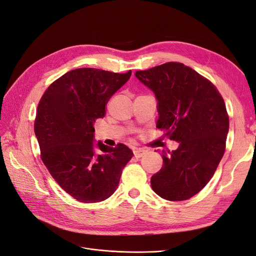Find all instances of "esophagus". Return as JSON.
<instances>
[{
  "instance_id": "1",
  "label": "esophagus",
  "mask_w": 256,
  "mask_h": 256,
  "mask_svg": "<svg viewBox=\"0 0 256 256\" xmlns=\"http://www.w3.org/2000/svg\"><path fill=\"white\" fill-rule=\"evenodd\" d=\"M146 153V150H144V149H135L134 150V155H135V158H142V156H144V154Z\"/></svg>"
}]
</instances>
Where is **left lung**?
<instances>
[{
	"instance_id": "left-lung-1",
	"label": "left lung",
	"mask_w": 256,
	"mask_h": 256,
	"mask_svg": "<svg viewBox=\"0 0 256 256\" xmlns=\"http://www.w3.org/2000/svg\"><path fill=\"white\" fill-rule=\"evenodd\" d=\"M135 76L158 100L156 128L178 142L162 150V167L152 176L162 199H190L210 182L226 150L228 116L224 98L208 80L180 62H167Z\"/></svg>"
}]
</instances>
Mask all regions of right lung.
Returning a JSON list of instances; mask_svg holds the SVG:
<instances>
[{
  "instance_id": "right-lung-1",
  "label": "right lung",
  "mask_w": 256,
  "mask_h": 256,
  "mask_svg": "<svg viewBox=\"0 0 256 256\" xmlns=\"http://www.w3.org/2000/svg\"><path fill=\"white\" fill-rule=\"evenodd\" d=\"M130 74V70L123 74L94 68L71 70L46 90L38 104L34 130L41 158L58 185L80 202L110 198L133 156L122 144L110 148L94 142V128Z\"/></svg>"
}]
</instances>
